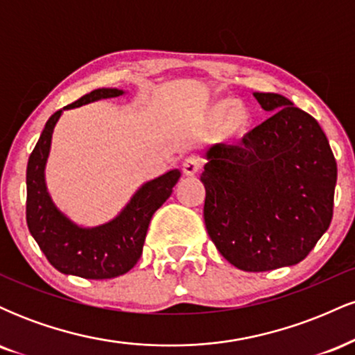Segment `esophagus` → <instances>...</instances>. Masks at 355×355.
Masks as SVG:
<instances>
[{
    "instance_id": "1",
    "label": "esophagus",
    "mask_w": 355,
    "mask_h": 355,
    "mask_svg": "<svg viewBox=\"0 0 355 355\" xmlns=\"http://www.w3.org/2000/svg\"><path fill=\"white\" fill-rule=\"evenodd\" d=\"M200 166H202L200 158L195 157V155H191V157L185 158V162H183V165H182V170H183V173L189 175V177H193V175L200 170Z\"/></svg>"
}]
</instances>
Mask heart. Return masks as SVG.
<instances>
[{
    "label": "heart",
    "mask_w": 355,
    "mask_h": 355,
    "mask_svg": "<svg viewBox=\"0 0 355 355\" xmlns=\"http://www.w3.org/2000/svg\"><path fill=\"white\" fill-rule=\"evenodd\" d=\"M207 118L214 123H222L229 137L243 135L252 123V113L245 103L234 98H223L207 108Z\"/></svg>",
    "instance_id": "1"
}]
</instances>
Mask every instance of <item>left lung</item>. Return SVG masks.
<instances>
[{"label":"left lung","instance_id":"left-lung-1","mask_svg":"<svg viewBox=\"0 0 355 355\" xmlns=\"http://www.w3.org/2000/svg\"><path fill=\"white\" fill-rule=\"evenodd\" d=\"M274 112L239 145L205 152L203 218L211 242L240 270L295 266L329 229L337 164L313 116L279 93H254Z\"/></svg>","mask_w":355,"mask_h":355}]
</instances>
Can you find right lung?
I'll return each instance as SVG.
<instances>
[{
	"label": "right lung",
	"instance_id": "obj_1",
	"mask_svg": "<svg viewBox=\"0 0 355 355\" xmlns=\"http://www.w3.org/2000/svg\"><path fill=\"white\" fill-rule=\"evenodd\" d=\"M123 89L98 88L63 110L81 107L101 98H115ZM63 110L53 113L26 166V223L48 262L56 270L83 279H113L123 275L138 262L153 214L172 195L180 170H170L144 183L115 218L103 225L80 227L53 203L44 182V166L51 137Z\"/></svg>",
	"mask_w": 355,
	"mask_h": 355
}]
</instances>
